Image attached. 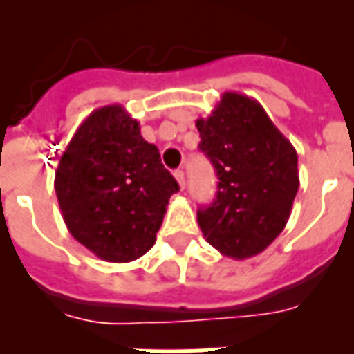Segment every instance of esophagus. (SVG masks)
<instances>
[{
  "label": "esophagus",
  "mask_w": 354,
  "mask_h": 354,
  "mask_svg": "<svg viewBox=\"0 0 354 354\" xmlns=\"http://www.w3.org/2000/svg\"><path fill=\"white\" fill-rule=\"evenodd\" d=\"M174 178H176V182L180 183V187H185V172L182 171V169H178V171H174Z\"/></svg>",
  "instance_id": "obj_1"
}]
</instances>
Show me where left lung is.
I'll use <instances>...</instances> for the list:
<instances>
[{"label":"left lung","instance_id":"obj_1","mask_svg":"<svg viewBox=\"0 0 354 354\" xmlns=\"http://www.w3.org/2000/svg\"><path fill=\"white\" fill-rule=\"evenodd\" d=\"M200 150L213 163L218 191L198 209L205 241L226 257H253L285 230L299 189L297 154L255 99L222 93L209 118L196 119Z\"/></svg>","mask_w":354,"mask_h":354}]
</instances>
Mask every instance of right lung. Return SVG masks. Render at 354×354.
<instances>
[{"mask_svg": "<svg viewBox=\"0 0 354 354\" xmlns=\"http://www.w3.org/2000/svg\"><path fill=\"white\" fill-rule=\"evenodd\" d=\"M55 191L77 241L108 263H130L154 246L169 198L180 191L121 104L97 108L64 150Z\"/></svg>", "mask_w": 354, "mask_h": 354, "instance_id": "obj_1", "label": "right lung"}]
</instances>
